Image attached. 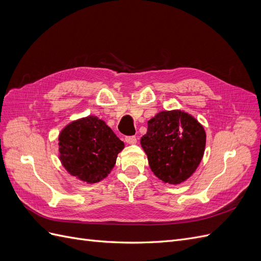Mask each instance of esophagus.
Returning <instances> with one entry per match:
<instances>
[{
  "mask_svg": "<svg viewBox=\"0 0 261 261\" xmlns=\"http://www.w3.org/2000/svg\"><path fill=\"white\" fill-rule=\"evenodd\" d=\"M125 141L128 145H135L137 143V138L135 136H126Z\"/></svg>",
  "mask_w": 261,
  "mask_h": 261,
  "instance_id": "34e87169",
  "label": "esophagus"
}]
</instances>
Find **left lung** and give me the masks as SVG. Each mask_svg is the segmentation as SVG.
<instances>
[{
  "mask_svg": "<svg viewBox=\"0 0 261 261\" xmlns=\"http://www.w3.org/2000/svg\"><path fill=\"white\" fill-rule=\"evenodd\" d=\"M140 144L153 174L163 183L177 185L198 168L206 148V132L184 111H161L148 121Z\"/></svg>",
  "mask_w": 261,
  "mask_h": 261,
  "instance_id": "8db88e82",
  "label": "left lung"
}]
</instances>
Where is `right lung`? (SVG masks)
Listing matches in <instances>:
<instances>
[{
    "mask_svg": "<svg viewBox=\"0 0 261 261\" xmlns=\"http://www.w3.org/2000/svg\"><path fill=\"white\" fill-rule=\"evenodd\" d=\"M123 149V141L93 115L69 123L59 135L62 165L70 175L88 184L108 176Z\"/></svg>",
    "mask_w": 261,
    "mask_h": 261,
    "instance_id": "obj_1",
    "label": "right lung"
}]
</instances>
